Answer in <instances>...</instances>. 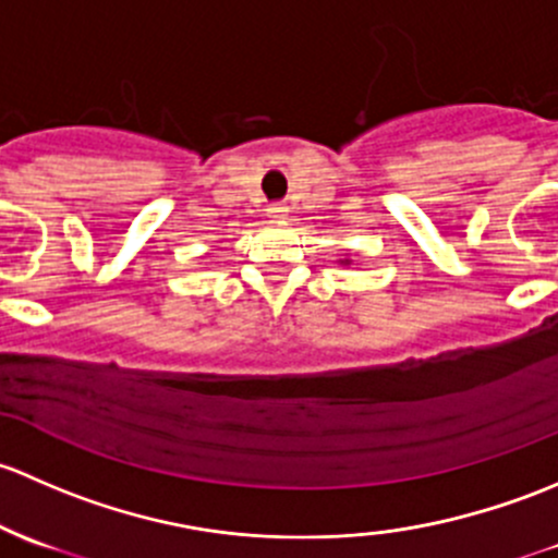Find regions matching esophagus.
Instances as JSON below:
<instances>
[{"label":"esophagus","mask_w":558,"mask_h":558,"mask_svg":"<svg viewBox=\"0 0 558 558\" xmlns=\"http://www.w3.org/2000/svg\"><path fill=\"white\" fill-rule=\"evenodd\" d=\"M266 211H268V217H284V215H287V206L279 204V201H277V204L268 206Z\"/></svg>","instance_id":"obj_1"}]
</instances>
